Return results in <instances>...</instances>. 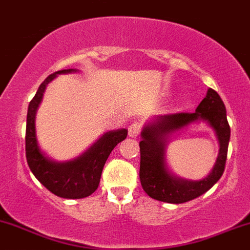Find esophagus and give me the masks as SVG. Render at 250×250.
Listing matches in <instances>:
<instances>
[{"label": "esophagus", "mask_w": 250, "mask_h": 250, "mask_svg": "<svg viewBox=\"0 0 250 250\" xmlns=\"http://www.w3.org/2000/svg\"><path fill=\"white\" fill-rule=\"evenodd\" d=\"M140 131H141V125L136 122L133 123V125H130L129 128H128V134H129L130 138H133V139L138 138Z\"/></svg>", "instance_id": "1"}]
</instances>
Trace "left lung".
<instances>
[{
    "instance_id": "1",
    "label": "left lung",
    "mask_w": 250,
    "mask_h": 250,
    "mask_svg": "<svg viewBox=\"0 0 250 250\" xmlns=\"http://www.w3.org/2000/svg\"><path fill=\"white\" fill-rule=\"evenodd\" d=\"M204 122L215 130L220 144L218 160L210 173L201 181L177 177L167 166L166 148L169 138L193 123ZM140 141V182L142 188L156 201L180 204L209 191L222 177L226 166L230 127L223 101L209 89L196 111L159 115L144 125Z\"/></svg>"
}]
</instances>
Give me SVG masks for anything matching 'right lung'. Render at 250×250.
<instances>
[{
	"mask_svg": "<svg viewBox=\"0 0 250 250\" xmlns=\"http://www.w3.org/2000/svg\"><path fill=\"white\" fill-rule=\"evenodd\" d=\"M75 72H78V70L57 71L40 84L37 94L29 102L26 125V158L32 173L48 191L67 199L85 198L97 190L106 159L128 134L125 128L106 131L82 154L70 160L57 161L42 153L35 133V115L42 101L43 92L47 84L58 75Z\"/></svg>",
	"mask_w": 250,
	"mask_h": 250,
	"instance_id": "add662e5",
	"label": "right lung"
}]
</instances>
